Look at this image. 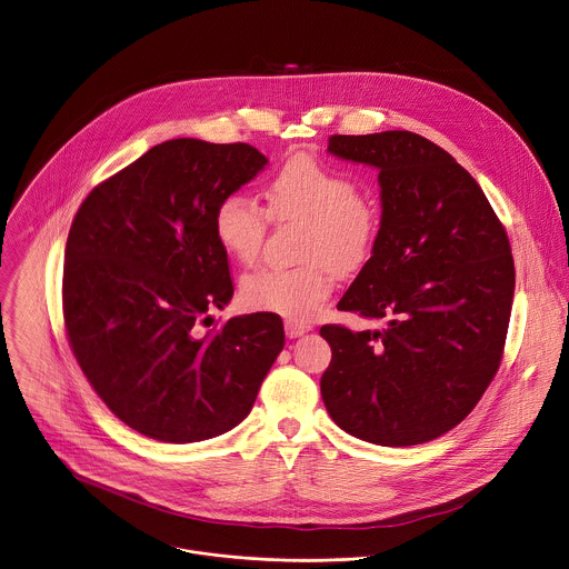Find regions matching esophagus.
<instances>
[{"label":"esophagus","mask_w":569,"mask_h":569,"mask_svg":"<svg viewBox=\"0 0 569 569\" xmlns=\"http://www.w3.org/2000/svg\"><path fill=\"white\" fill-rule=\"evenodd\" d=\"M312 331V325L310 322H303V320H286V336L288 338H299L303 333Z\"/></svg>","instance_id":"34e87169"}]
</instances>
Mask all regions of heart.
Returning <instances> with one entry per match:
<instances>
[{
  "label": "heart",
  "instance_id": "b5f03b06",
  "mask_svg": "<svg viewBox=\"0 0 569 569\" xmlns=\"http://www.w3.org/2000/svg\"><path fill=\"white\" fill-rule=\"evenodd\" d=\"M268 211L274 218H301L310 229L297 268H259L242 279L247 308L306 320L322 308L336 272L358 268L376 244L378 209L358 196L356 181L312 157L286 161L268 181ZM220 247L240 263H253L266 236V211L244 193H227L213 211Z\"/></svg>",
  "mask_w": 569,
  "mask_h": 569
}]
</instances>
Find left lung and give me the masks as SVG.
Listing matches in <instances>:
<instances>
[{"label":"left lung","mask_w":569,"mask_h":569,"mask_svg":"<svg viewBox=\"0 0 569 569\" xmlns=\"http://www.w3.org/2000/svg\"><path fill=\"white\" fill-rule=\"evenodd\" d=\"M327 152L379 172L378 238L338 310L386 325L320 327L325 408L362 441L439 439L500 369L515 295L505 227L476 179L421 134H333Z\"/></svg>","instance_id":"1"}]
</instances>
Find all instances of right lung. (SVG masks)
<instances>
[{
	"label": "right lung",
	"instance_id": "add662e5",
	"mask_svg": "<svg viewBox=\"0 0 569 569\" xmlns=\"http://www.w3.org/2000/svg\"><path fill=\"white\" fill-rule=\"evenodd\" d=\"M266 166L249 143L170 139L100 183L71 222L69 347L109 410L143 437L198 442L233 430L283 349L272 312L202 331L233 297L216 204Z\"/></svg>",
	"mask_w": 569,
	"mask_h": 569
}]
</instances>
